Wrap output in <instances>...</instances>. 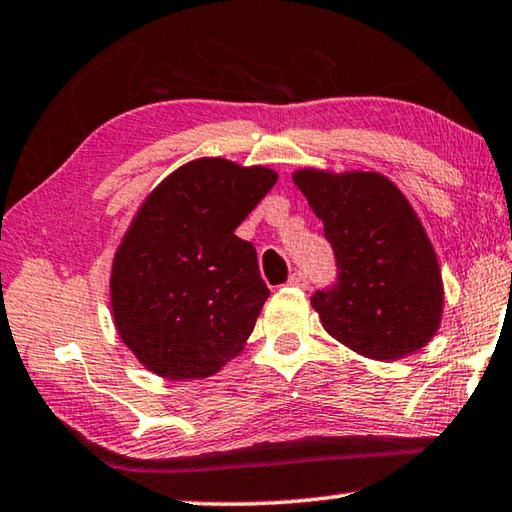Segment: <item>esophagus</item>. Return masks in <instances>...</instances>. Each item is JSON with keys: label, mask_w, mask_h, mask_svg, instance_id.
<instances>
[{"label": "esophagus", "mask_w": 512, "mask_h": 512, "mask_svg": "<svg viewBox=\"0 0 512 512\" xmlns=\"http://www.w3.org/2000/svg\"><path fill=\"white\" fill-rule=\"evenodd\" d=\"M288 286H292V288H301V290H306L308 288V279H306V274H301V272H295L288 279Z\"/></svg>", "instance_id": "obj_1"}]
</instances>
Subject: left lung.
<instances>
[{
	"label": "left lung",
	"instance_id": "obj_1",
	"mask_svg": "<svg viewBox=\"0 0 512 512\" xmlns=\"http://www.w3.org/2000/svg\"><path fill=\"white\" fill-rule=\"evenodd\" d=\"M295 186L324 224L338 283L311 304L326 333L372 360H399L440 329L438 256L404 192L379 172L301 167Z\"/></svg>",
	"mask_w": 512,
	"mask_h": 512
}]
</instances>
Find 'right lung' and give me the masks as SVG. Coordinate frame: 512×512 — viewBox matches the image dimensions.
I'll return each mask as SVG.
<instances>
[{"label": "right lung", "mask_w": 512, "mask_h": 512, "mask_svg": "<svg viewBox=\"0 0 512 512\" xmlns=\"http://www.w3.org/2000/svg\"><path fill=\"white\" fill-rule=\"evenodd\" d=\"M276 179L265 165L204 156L138 206L108 286L115 331L145 370L208 379L245 349L270 290L236 229Z\"/></svg>", "instance_id": "add662e5"}]
</instances>
